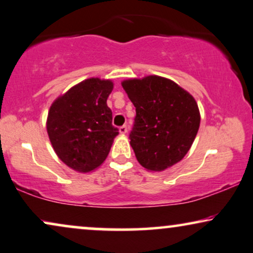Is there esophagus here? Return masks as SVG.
<instances>
[{
    "label": "esophagus",
    "mask_w": 253,
    "mask_h": 253,
    "mask_svg": "<svg viewBox=\"0 0 253 253\" xmlns=\"http://www.w3.org/2000/svg\"><path fill=\"white\" fill-rule=\"evenodd\" d=\"M119 132H120L121 134H126V133H127V126H126V125H124V126L120 127Z\"/></svg>",
    "instance_id": "esophagus-1"
}]
</instances>
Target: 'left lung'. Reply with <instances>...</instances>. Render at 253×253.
Returning <instances> with one entry per match:
<instances>
[{"instance_id": "obj_1", "label": "left lung", "mask_w": 253, "mask_h": 253, "mask_svg": "<svg viewBox=\"0 0 253 253\" xmlns=\"http://www.w3.org/2000/svg\"><path fill=\"white\" fill-rule=\"evenodd\" d=\"M135 106L130 146L144 169L163 171L184 158L200 126L198 104L173 81L156 75L121 83Z\"/></svg>"}]
</instances>
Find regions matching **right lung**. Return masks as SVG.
<instances>
[{"mask_svg": "<svg viewBox=\"0 0 253 253\" xmlns=\"http://www.w3.org/2000/svg\"><path fill=\"white\" fill-rule=\"evenodd\" d=\"M112 90V81L91 77L70 87L49 107L46 128L53 149L77 172L102 166L119 134L106 104Z\"/></svg>", "mask_w": 253, "mask_h": 253, "instance_id": "obj_1", "label": "right lung"}]
</instances>
